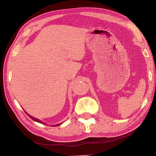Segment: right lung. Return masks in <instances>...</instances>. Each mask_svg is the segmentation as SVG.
I'll list each match as a JSON object with an SVG mask.
<instances>
[{
    "instance_id": "add662e5",
    "label": "right lung",
    "mask_w": 156,
    "mask_h": 156,
    "mask_svg": "<svg viewBox=\"0 0 156 156\" xmlns=\"http://www.w3.org/2000/svg\"><path fill=\"white\" fill-rule=\"evenodd\" d=\"M25 113H26V112H25ZM27 115H29V117H30V118H31V119H32L33 120H34V121H36V122H39V123H42V124H44V123H43V122H42L41 120H38V119H36V118H34V117H31V115H28V114H27ZM60 124H61V123H60V124H58V125H53V126H58V125H60Z\"/></svg>"
}]
</instances>
